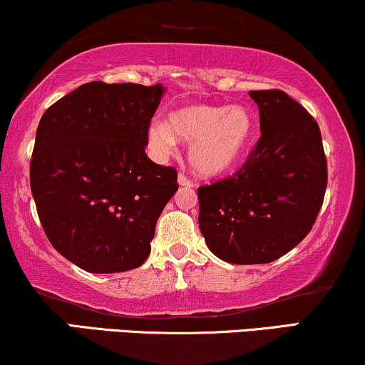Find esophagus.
I'll use <instances>...</instances> for the list:
<instances>
[{"label": "esophagus", "instance_id": "obj_1", "mask_svg": "<svg viewBox=\"0 0 365 365\" xmlns=\"http://www.w3.org/2000/svg\"><path fill=\"white\" fill-rule=\"evenodd\" d=\"M178 182L181 184V186H184V187H192V186H195V182H192L191 179L187 178V175L184 174V173H179V175H178Z\"/></svg>", "mask_w": 365, "mask_h": 365}]
</instances>
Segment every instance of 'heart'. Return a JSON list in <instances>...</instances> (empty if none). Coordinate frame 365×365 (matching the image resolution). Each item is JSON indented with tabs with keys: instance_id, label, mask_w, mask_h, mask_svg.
Returning <instances> with one entry per match:
<instances>
[{
	"instance_id": "obj_1",
	"label": "heart",
	"mask_w": 365,
	"mask_h": 365,
	"mask_svg": "<svg viewBox=\"0 0 365 365\" xmlns=\"http://www.w3.org/2000/svg\"><path fill=\"white\" fill-rule=\"evenodd\" d=\"M255 135V118L244 105L192 103L148 125L147 142L157 157L173 154L178 138L190 142V160L200 174L218 175L240 162Z\"/></svg>"
}]
</instances>
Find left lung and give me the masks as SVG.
<instances>
[{"label":"left lung","instance_id":"left-lung-1","mask_svg":"<svg viewBox=\"0 0 365 365\" xmlns=\"http://www.w3.org/2000/svg\"><path fill=\"white\" fill-rule=\"evenodd\" d=\"M260 138L233 175L197 187L200 230L217 257L267 264L308 235L328 170L317 120L281 89L250 91Z\"/></svg>","mask_w":365,"mask_h":365}]
</instances>
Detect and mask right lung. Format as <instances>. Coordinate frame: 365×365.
<instances>
[{
  "label": "right lung",
  "mask_w": 365,
  "mask_h": 365,
  "mask_svg": "<svg viewBox=\"0 0 365 365\" xmlns=\"http://www.w3.org/2000/svg\"><path fill=\"white\" fill-rule=\"evenodd\" d=\"M160 84L86 83L42 115L30 187L58 254L94 274L132 271L150 254L178 170L145 154Z\"/></svg>",
  "instance_id": "add662e5"
}]
</instances>
